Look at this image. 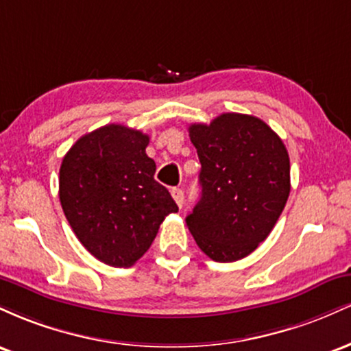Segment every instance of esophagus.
Listing matches in <instances>:
<instances>
[{"label": "esophagus", "mask_w": 351, "mask_h": 351, "mask_svg": "<svg viewBox=\"0 0 351 351\" xmlns=\"http://www.w3.org/2000/svg\"><path fill=\"white\" fill-rule=\"evenodd\" d=\"M171 196L173 199L176 201V204H178V208L181 209L183 208V203H184V193L181 188H171Z\"/></svg>", "instance_id": "obj_1"}]
</instances>
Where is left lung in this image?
<instances>
[{
	"label": "left lung",
	"instance_id": "8db88e82",
	"mask_svg": "<svg viewBox=\"0 0 351 351\" xmlns=\"http://www.w3.org/2000/svg\"><path fill=\"white\" fill-rule=\"evenodd\" d=\"M189 138L201 163V198L186 226L209 259L234 263L271 234L287 203V148L267 123L244 114L189 125Z\"/></svg>",
	"mask_w": 351,
	"mask_h": 351
}]
</instances>
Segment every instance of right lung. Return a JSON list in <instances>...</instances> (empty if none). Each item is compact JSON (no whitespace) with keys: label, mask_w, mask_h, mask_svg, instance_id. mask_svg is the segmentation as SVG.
Instances as JSON below:
<instances>
[{"label":"right lung","mask_w":351,"mask_h":351,"mask_svg":"<svg viewBox=\"0 0 351 351\" xmlns=\"http://www.w3.org/2000/svg\"><path fill=\"white\" fill-rule=\"evenodd\" d=\"M148 135L110 123L71 147L59 170V199L72 231L100 263L130 267L148 251L160 224L178 211L155 180Z\"/></svg>","instance_id":"right-lung-1"}]
</instances>
